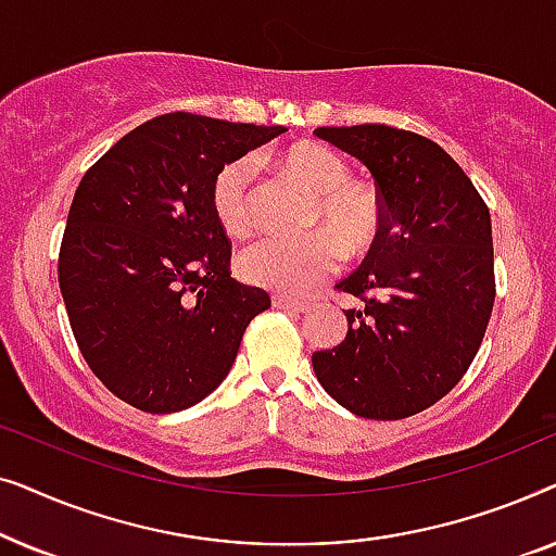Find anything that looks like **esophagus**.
Returning a JSON list of instances; mask_svg holds the SVG:
<instances>
[{
	"label": "esophagus",
	"mask_w": 556,
	"mask_h": 556,
	"mask_svg": "<svg viewBox=\"0 0 556 556\" xmlns=\"http://www.w3.org/2000/svg\"><path fill=\"white\" fill-rule=\"evenodd\" d=\"M273 308H280V311H291V314H306L311 308L308 301H301V299H291V295H280V293H273Z\"/></svg>",
	"instance_id": "34e87169"
}]
</instances>
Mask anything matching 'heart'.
<instances>
[{"label": "heart", "mask_w": 556, "mask_h": 556, "mask_svg": "<svg viewBox=\"0 0 556 556\" xmlns=\"http://www.w3.org/2000/svg\"><path fill=\"white\" fill-rule=\"evenodd\" d=\"M280 174L311 194L301 238H263L238 255V273L250 286L276 293H306L339 268L341 253L362 261L382 240L384 197L371 181L352 179V164L321 141H295L276 154ZM253 164L240 156L219 166L210 202L217 225L242 238L253 225Z\"/></svg>", "instance_id": "1"}]
</instances>
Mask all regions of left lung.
<instances>
[{
	"label": "left lung",
	"mask_w": 556,
	"mask_h": 556,
	"mask_svg": "<svg viewBox=\"0 0 556 556\" xmlns=\"http://www.w3.org/2000/svg\"><path fill=\"white\" fill-rule=\"evenodd\" d=\"M316 136L367 164L387 225L337 286L364 306L346 311L344 341L311 362L339 405L402 420L443 400L481 346L496 299L489 207L453 156L420 134L362 124Z\"/></svg>",
	"instance_id": "1"
}]
</instances>
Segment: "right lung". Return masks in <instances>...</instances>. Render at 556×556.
Returning a JSON list of instances; mask_svg holds the SVG:
<instances>
[{
    "mask_svg": "<svg viewBox=\"0 0 556 556\" xmlns=\"http://www.w3.org/2000/svg\"><path fill=\"white\" fill-rule=\"evenodd\" d=\"M283 126L164 113L113 143L75 189L58 280L93 375L136 409L179 413L230 371L242 333L270 308L230 278L232 242L212 179Z\"/></svg>",
    "mask_w": 556,
    "mask_h": 556,
    "instance_id": "1",
    "label": "right lung"
}]
</instances>
